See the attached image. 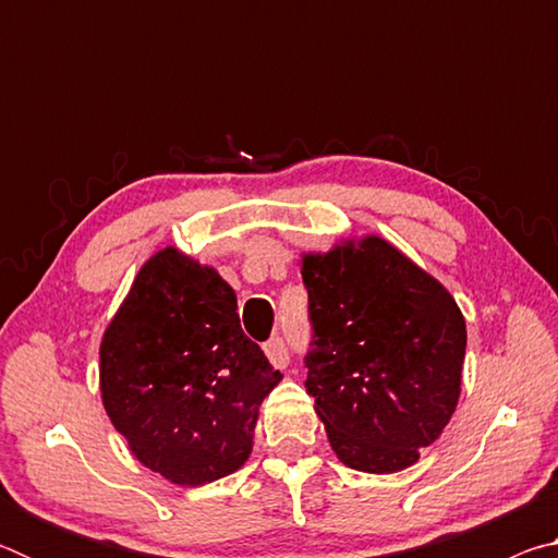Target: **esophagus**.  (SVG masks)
Segmentation results:
<instances>
[{
    "mask_svg": "<svg viewBox=\"0 0 558 558\" xmlns=\"http://www.w3.org/2000/svg\"><path fill=\"white\" fill-rule=\"evenodd\" d=\"M266 356H268V362L276 366V369H286V366L290 364V352H288V344H286V339L282 337H272V339H268L266 342Z\"/></svg>",
    "mask_w": 558,
    "mask_h": 558,
    "instance_id": "esophagus-1",
    "label": "esophagus"
}]
</instances>
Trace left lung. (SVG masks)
I'll return each instance as SVG.
<instances>
[{"label":"left lung","mask_w":558,"mask_h":558,"mask_svg":"<svg viewBox=\"0 0 558 558\" xmlns=\"http://www.w3.org/2000/svg\"><path fill=\"white\" fill-rule=\"evenodd\" d=\"M307 391L347 468L418 462L456 413L468 329L456 298L379 235L302 256Z\"/></svg>","instance_id":"1"}]
</instances>
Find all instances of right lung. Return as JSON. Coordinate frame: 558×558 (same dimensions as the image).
Segmentation results:
<instances>
[{
	"label": "right lung",
	"mask_w": 558,
	"mask_h": 558,
	"mask_svg": "<svg viewBox=\"0 0 558 558\" xmlns=\"http://www.w3.org/2000/svg\"><path fill=\"white\" fill-rule=\"evenodd\" d=\"M243 335L235 292L174 245L157 251L100 342V393L140 462L182 487L248 460L258 409L280 384Z\"/></svg>",
	"instance_id": "1"
}]
</instances>
